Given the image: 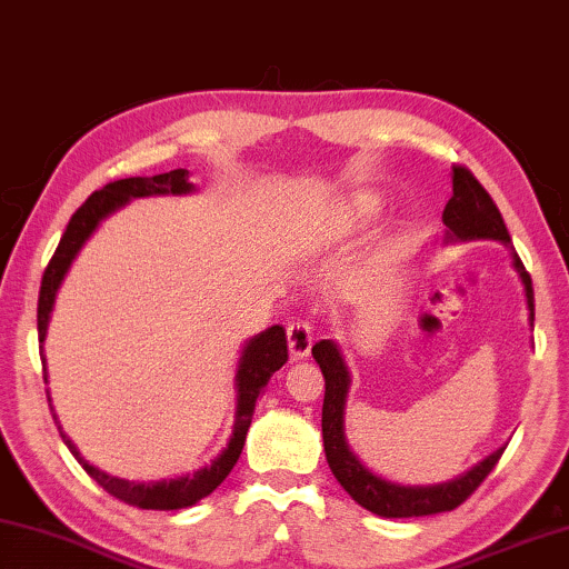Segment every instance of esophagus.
<instances>
[{
	"instance_id": "34e87169",
	"label": "esophagus",
	"mask_w": 569,
	"mask_h": 569,
	"mask_svg": "<svg viewBox=\"0 0 569 569\" xmlns=\"http://www.w3.org/2000/svg\"><path fill=\"white\" fill-rule=\"evenodd\" d=\"M286 337H288V349H291V357L293 359H306L311 351L313 345V331L306 321H291L286 329Z\"/></svg>"
}]
</instances>
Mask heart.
Segmentation results:
<instances>
[{
  "label": "heart",
  "instance_id": "heart-1",
  "mask_svg": "<svg viewBox=\"0 0 569 569\" xmlns=\"http://www.w3.org/2000/svg\"><path fill=\"white\" fill-rule=\"evenodd\" d=\"M377 212H380V200H375V197H369V194L357 197V200L351 202V207H349V218L355 222L375 218Z\"/></svg>",
  "mask_w": 569,
  "mask_h": 569
}]
</instances>
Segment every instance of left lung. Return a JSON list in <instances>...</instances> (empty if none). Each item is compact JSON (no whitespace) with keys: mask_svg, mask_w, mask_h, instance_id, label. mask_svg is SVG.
<instances>
[{"mask_svg":"<svg viewBox=\"0 0 569 569\" xmlns=\"http://www.w3.org/2000/svg\"><path fill=\"white\" fill-rule=\"evenodd\" d=\"M446 240H499L511 248V238L507 224L493 204L491 194L481 187L479 179L471 174V169L453 167V197H450L443 210ZM511 263L525 283L529 321H535V288H531V276L527 273L517 252L511 256ZM313 359L321 367L327 392H323V410H321V432H323V450L327 461L337 481L345 486V491L355 499L359 507L367 511L380 513L387 519H408V517H428V513L450 511L471 496L483 483L486 476L499 463L503 448L493 450L486 456L479 466L471 471L458 476L453 481L436 483V486H400L375 476L369 468L359 463V458L351 453L345 436V410L349 395V369L341 349L331 339H321L311 349Z\"/></svg>","mask_w":569,"mask_h":569,"instance_id":"left-lung-1","label":"left lung"}]
</instances>
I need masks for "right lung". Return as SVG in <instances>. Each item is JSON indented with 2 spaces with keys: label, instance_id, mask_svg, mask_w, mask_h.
Masks as SVG:
<instances>
[{
  "label": "right lung",
  "instance_id": "1",
  "mask_svg": "<svg viewBox=\"0 0 569 569\" xmlns=\"http://www.w3.org/2000/svg\"><path fill=\"white\" fill-rule=\"evenodd\" d=\"M189 192H194V184H189V171L174 169L157 177L119 179V182H111L103 189H98V192L90 194L88 200L78 207L76 214L68 222L66 232H62L56 256H52L42 276L40 299H38L40 345L44 341V337H48V323H50L52 306H56L58 288L62 281H66L76 256L80 252V248L86 246V240L98 230V224H101L108 214L121 210V207L129 200H133V197L189 194ZM40 357H42V369H48V365H44L42 347H40ZM286 362H288L286 331L283 327H278V323L266 331H260L258 337H252L248 345L242 347L238 372H236V390H238L236 422H232V436L228 440V448H224L210 466L200 468V471H194L192 476H179V479L149 481V483L126 481V479H119V476H108L106 471H101V468L90 466L86 458L80 456V450L73 446V440L62 432L60 426L58 430L62 436V443L70 448V453H73L76 461L86 468L90 479H96L108 493L116 496V499H121L139 509H159V511L192 507V503L204 499V496H210L224 479H228V473L232 471V466L238 463V458L242 453V446H246V436H248L252 412H256L258 398L263 395L273 372H278ZM44 382H48V372H44ZM48 402H50V392H48ZM52 418H56V415H52Z\"/></svg>",
  "mask_w": 569,
  "mask_h": 569
}]
</instances>
